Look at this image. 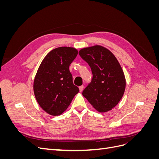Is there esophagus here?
<instances>
[{"label":"esophagus","mask_w":159,"mask_h":159,"mask_svg":"<svg viewBox=\"0 0 159 159\" xmlns=\"http://www.w3.org/2000/svg\"><path fill=\"white\" fill-rule=\"evenodd\" d=\"M79 89H80V92H81V91H83V89H84V85H81V86H80L79 87Z\"/></svg>","instance_id":"34e87169"}]
</instances>
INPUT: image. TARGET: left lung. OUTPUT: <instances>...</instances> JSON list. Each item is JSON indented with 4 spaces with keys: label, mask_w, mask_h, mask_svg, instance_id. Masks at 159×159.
<instances>
[{
    "label": "left lung",
    "mask_w": 159,
    "mask_h": 159,
    "mask_svg": "<svg viewBox=\"0 0 159 159\" xmlns=\"http://www.w3.org/2000/svg\"><path fill=\"white\" fill-rule=\"evenodd\" d=\"M79 54L93 74L83 96L98 111H109L118 104L125 90V77L121 65L111 52L99 45L84 48Z\"/></svg>",
    "instance_id": "8db88e82"
}]
</instances>
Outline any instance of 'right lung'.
I'll return each instance as SVG.
<instances>
[{"label": "right lung", "mask_w": 159, "mask_h": 159, "mask_svg": "<svg viewBox=\"0 0 159 159\" xmlns=\"http://www.w3.org/2000/svg\"><path fill=\"white\" fill-rule=\"evenodd\" d=\"M78 53L72 47L57 48L48 53L38 69L34 93L40 107L50 115L64 113L79 92L69 70Z\"/></svg>", "instance_id": "1"}]
</instances>
